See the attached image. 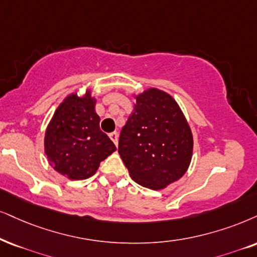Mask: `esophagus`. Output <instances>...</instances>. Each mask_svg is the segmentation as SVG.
<instances>
[{"label": "esophagus", "mask_w": 257, "mask_h": 257, "mask_svg": "<svg viewBox=\"0 0 257 257\" xmlns=\"http://www.w3.org/2000/svg\"><path fill=\"white\" fill-rule=\"evenodd\" d=\"M109 138L111 139V141H112L113 144H115L116 146L118 145V133H116V132L110 133V134H109Z\"/></svg>", "instance_id": "obj_1"}]
</instances>
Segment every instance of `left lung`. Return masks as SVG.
Here are the masks:
<instances>
[{
	"label": "left lung",
	"mask_w": 257,
	"mask_h": 257,
	"mask_svg": "<svg viewBox=\"0 0 257 257\" xmlns=\"http://www.w3.org/2000/svg\"><path fill=\"white\" fill-rule=\"evenodd\" d=\"M135 99L119 135L118 153L133 180L162 190L186 173L192 159V132L179 104L165 91L151 87Z\"/></svg>",
	"instance_id": "obj_1"
}]
</instances>
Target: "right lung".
<instances>
[{
	"label": "right lung",
	"mask_w": 257,
	"mask_h": 257,
	"mask_svg": "<svg viewBox=\"0 0 257 257\" xmlns=\"http://www.w3.org/2000/svg\"><path fill=\"white\" fill-rule=\"evenodd\" d=\"M96 98L90 90L79 97L71 93L58 106L45 133V154L58 173L70 180L92 177L100 161L116 151L99 129Z\"/></svg>",
	"instance_id": "obj_1"
}]
</instances>
